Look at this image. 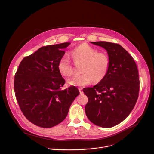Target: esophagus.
Instances as JSON below:
<instances>
[{
  "label": "esophagus",
  "mask_w": 154,
  "mask_h": 154,
  "mask_svg": "<svg viewBox=\"0 0 154 154\" xmlns=\"http://www.w3.org/2000/svg\"><path fill=\"white\" fill-rule=\"evenodd\" d=\"M79 93L80 94H83V91L82 88H79Z\"/></svg>",
  "instance_id": "1"
}]
</instances>
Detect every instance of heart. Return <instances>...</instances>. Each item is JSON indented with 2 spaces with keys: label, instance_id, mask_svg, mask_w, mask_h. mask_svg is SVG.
Returning <instances> with one entry per match:
<instances>
[{
  "label": "heart",
  "instance_id": "obj_1",
  "mask_svg": "<svg viewBox=\"0 0 154 154\" xmlns=\"http://www.w3.org/2000/svg\"><path fill=\"white\" fill-rule=\"evenodd\" d=\"M75 63H83L81 67L82 73L68 80L71 86L83 87L91 84L93 80L99 81L107 74L110 67V59L105 52H97V50L87 43H83L71 51ZM60 73L65 77L73 74V67L69 58L62 56L58 63Z\"/></svg>",
  "mask_w": 154,
  "mask_h": 154
}]
</instances>
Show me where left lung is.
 Listing matches in <instances>:
<instances>
[{
    "instance_id": "1",
    "label": "left lung",
    "mask_w": 154,
    "mask_h": 154,
    "mask_svg": "<svg viewBox=\"0 0 154 154\" xmlns=\"http://www.w3.org/2000/svg\"><path fill=\"white\" fill-rule=\"evenodd\" d=\"M90 43L107 51L110 67L99 83L83 89L88 98L85 112L94 124L109 128L123 121L134 107L139 92V72L133 58L121 45L107 42Z\"/></svg>"
}]
</instances>
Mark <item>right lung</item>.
Here are the masks:
<instances>
[{
	"label": "right lung",
	"instance_id": "1",
	"mask_svg": "<svg viewBox=\"0 0 154 154\" xmlns=\"http://www.w3.org/2000/svg\"><path fill=\"white\" fill-rule=\"evenodd\" d=\"M70 43L40 48L20 62L15 76L14 90L20 109L36 125L50 128L64 120L78 89L61 90L65 80L58 69V63Z\"/></svg>",
	"mask_w": 154,
	"mask_h": 154
}]
</instances>
